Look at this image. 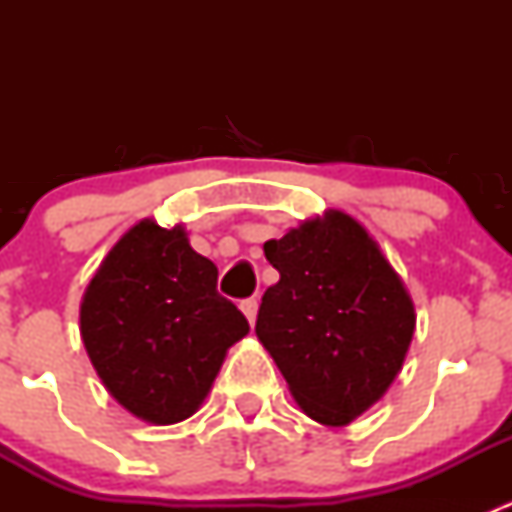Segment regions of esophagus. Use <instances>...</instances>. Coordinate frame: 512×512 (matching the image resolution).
<instances>
[{
    "label": "esophagus",
    "mask_w": 512,
    "mask_h": 512,
    "mask_svg": "<svg viewBox=\"0 0 512 512\" xmlns=\"http://www.w3.org/2000/svg\"><path fill=\"white\" fill-rule=\"evenodd\" d=\"M257 307H260V299H257V297H247V299H242V302H240L242 314H245L247 322H250V324H255V319H257Z\"/></svg>",
    "instance_id": "obj_1"
}]
</instances>
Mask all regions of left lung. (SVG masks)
Masks as SVG:
<instances>
[{"mask_svg": "<svg viewBox=\"0 0 512 512\" xmlns=\"http://www.w3.org/2000/svg\"><path fill=\"white\" fill-rule=\"evenodd\" d=\"M280 282L255 332L299 409L347 426L386 394L414 339V302L374 237L342 210L265 242Z\"/></svg>", "mask_w": 512, "mask_h": 512, "instance_id": "8db88e82", "label": "left lung"}]
</instances>
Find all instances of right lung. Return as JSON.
Masks as SVG:
<instances>
[{
    "mask_svg": "<svg viewBox=\"0 0 512 512\" xmlns=\"http://www.w3.org/2000/svg\"><path fill=\"white\" fill-rule=\"evenodd\" d=\"M250 332L218 292V267L180 225H133L81 302V339L108 394L133 416L168 426L193 416L227 349Z\"/></svg>",
    "mask_w": 512,
    "mask_h": 512,
    "instance_id": "1",
    "label": "right lung"
}]
</instances>
